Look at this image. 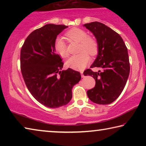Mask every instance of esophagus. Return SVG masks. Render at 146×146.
Wrapping results in <instances>:
<instances>
[{"mask_svg":"<svg viewBox=\"0 0 146 146\" xmlns=\"http://www.w3.org/2000/svg\"><path fill=\"white\" fill-rule=\"evenodd\" d=\"M80 73H81V76H82V78L84 77V74H83V71H81Z\"/></svg>","mask_w":146,"mask_h":146,"instance_id":"1","label":"esophagus"}]
</instances>
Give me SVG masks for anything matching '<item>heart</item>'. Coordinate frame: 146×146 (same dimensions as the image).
<instances>
[{
    "label": "heart",
    "instance_id": "obj_1",
    "mask_svg": "<svg viewBox=\"0 0 146 146\" xmlns=\"http://www.w3.org/2000/svg\"><path fill=\"white\" fill-rule=\"evenodd\" d=\"M68 38L77 42H80L79 52H82L76 55H73L66 62V65L76 70H81L86 68L90 61V55H97L98 50L97 42L93 38L88 36L85 31L79 28H73L66 33ZM55 49L56 52L62 57L66 58L68 56L66 43L62 38L57 37L55 41ZM86 52H85V51Z\"/></svg>",
    "mask_w": 146,
    "mask_h": 146
}]
</instances>
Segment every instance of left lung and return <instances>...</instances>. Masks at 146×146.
Returning a JSON list of instances; mask_svg holds the SVG:
<instances>
[{"label":"left lung","instance_id":"1","mask_svg":"<svg viewBox=\"0 0 146 146\" xmlns=\"http://www.w3.org/2000/svg\"><path fill=\"white\" fill-rule=\"evenodd\" d=\"M93 34L98 46V55L90 68H99L98 72L88 69L85 76L95 80L94 88L87 91L88 98L98 104H109L117 99L124 88L129 75L127 49L117 32L105 24L93 22L84 24Z\"/></svg>","mask_w":146,"mask_h":146}]
</instances>
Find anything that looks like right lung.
I'll use <instances>...</instances> for the list:
<instances>
[{"label":"right lung","mask_w":146,"mask_h":146,"mask_svg":"<svg viewBox=\"0 0 146 146\" xmlns=\"http://www.w3.org/2000/svg\"><path fill=\"white\" fill-rule=\"evenodd\" d=\"M68 26L48 24L29 35L21 51V68L33 97L50 108L65 106L72 98V88L81 79L78 71L62 70L64 63L56 53L55 41Z\"/></svg>","instance_id":"obj_1"}]
</instances>
